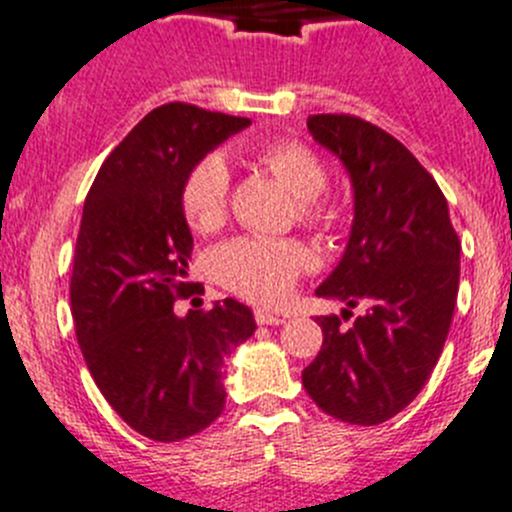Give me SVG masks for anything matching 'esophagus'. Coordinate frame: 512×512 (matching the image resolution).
<instances>
[{
	"mask_svg": "<svg viewBox=\"0 0 512 512\" xmlns=\"http://www.w3.org/2000/svg\"><path fill=\"white\" fill-rule=\"evenodd\" d=\"M255 321L260 326H283L285 318L278 313H270V310H255Z\"/></svg>",
	"mask_w": 512,
	"mask_h": 512,
	"instance_id": "obj_1",
	"label": "esophagus"
}]
</instances>
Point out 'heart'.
<instances>
[{
	"label": "heart",
	"mask_w": 512,
	"mask_h": 512,
	"mask_svg": "<svg viewBox=\"0 0 512 512\" xmlns=\"http://www.w3.org/2000/svg\"><path fill=\"white\" fill-rule=\"evenodd\" d=\"M260 164L278 176L300 199L298 212L308 224H326L331 219L321 194L328 186L326 166L308 146L280 141L260 151ZM229 204V171L222 156H204L191 166L181 184V212L197 232H214L224 224ZM310 265L303 245L290 240L237 237L214 250V278L252 303L275 305L288 298L300 272Z\"/></svg>",
	"instance_id": "heart-1"
}]
</instances>
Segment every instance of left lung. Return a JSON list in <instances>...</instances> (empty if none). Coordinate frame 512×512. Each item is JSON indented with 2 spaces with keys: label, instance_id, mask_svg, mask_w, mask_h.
<instances>
[{
  "label": "left lung",
  "instance_id": "obj_1",
  "mask_svg": "<svg viewBox=\"0 0 512 512\" xmlns=\"http://www.w3.org/2000/svg\"><path fill=\"white\" fill-rule=\"evenodd\" d=\"M315 141L338 156L353 186V224L318 298L343 300L351 328L321 315L323 346L303 386L326 414L381 424L427 384L450 333L460 288V240L442 189L404 143L356 116L308 118Z\"/></svg>",
  "mask_w": 512,
  "mask_h": 512
}]
</instances>
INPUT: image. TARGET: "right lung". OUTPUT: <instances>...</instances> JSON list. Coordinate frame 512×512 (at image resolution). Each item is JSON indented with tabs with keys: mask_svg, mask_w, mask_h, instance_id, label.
<instances>
[{
	"mask_svg": "<svg viewBox=\"0 0 512 512\" xmlns=\"http://www.w3.org/2000/svg\"><path fill=\"white\" fill-rule=\"evenodd\" d=\"M250 123L161 105L113 148L85 199L70 278L75 336L105 401L154 442H179L222 414L224 358L257 328L234 298L174 313L191 295L194 247L181 184Z\"/></svg>",
	"mask_w": 512,
	"mask_h": 512,
	"instance_id": "right-lung-1",
	"label": "right lung"
}]
</instances>
